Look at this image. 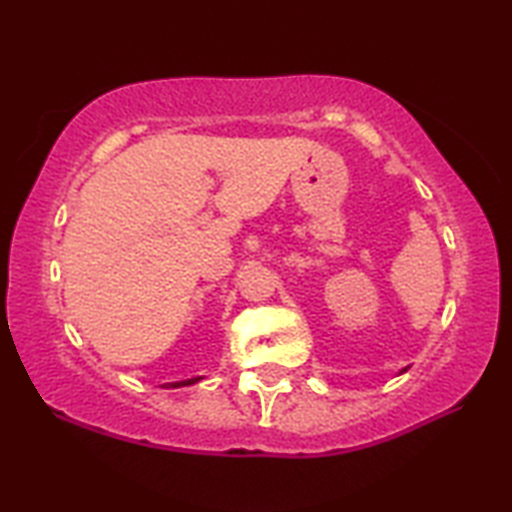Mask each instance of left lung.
I'll return each instance as SVG.
<instances>
[{"mask_svg":"<svg viewBox=\"0 0 512 512\" xmlns=\"http://www.w3.org/2000/svg\"><path fill=\"white\" fill-rule=\"evenodd\" d=\"M402 372H406V368H404V370H402Z\"/></svg>","mask_w":512,"mask_h":512,"instance_id":"left-lung-1","label":"left lung"}]
</instances>
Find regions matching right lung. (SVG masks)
<instances>
[{
  "instance_id": "add662e5",
  "label": "right lung",
  "mask_w": 512,
  "mask_h": 512,
  "mask_svg": "<svg viewBox=\"0 0 512 512\" xmlns=\"http://www.w3.org/2000/svg\"><path fill=\"white\" fill-rule=\"evenodd\" d=\"M203 377H192V379H185V381H173L171 388H180V386H192L196 381H201Z\"/></svg>"
}]
</instances>
